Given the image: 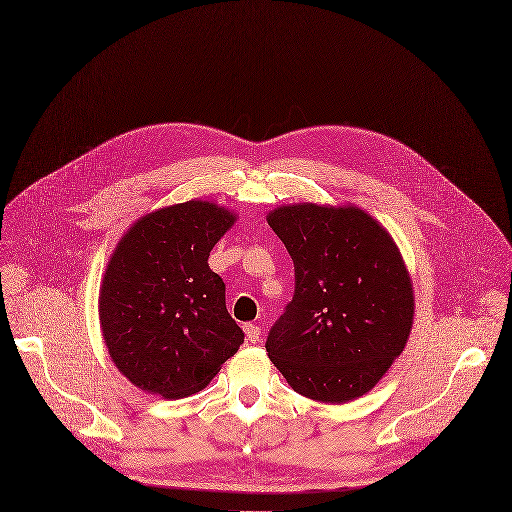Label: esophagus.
<instances>
[{"instance_id":"1","label":"esophagus","mask_w":512,"mask_h":512,"mask_svg":"<svg viewBox=\"0 0 512 512\" xmlns=\"http://www.w3.org/2000/svg\"><path fill=\"white\" fill-rule=\"evenodd\" d=\"M243 329H245L247 339H249L251 344H257V342H259V339H261V327H259L257 323H245Z\"/></svg>"}]
</instances>
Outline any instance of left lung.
<instances>
[{"mask_svg":"<svg viewBox=\"0 0 512 512\" xmlns=\"http://www.w3.org/2000/svg\"><path fill=\"white\" fill-rule=\"evenodd\" d=\"M293 259L295 291L265 350L301 396L344 404L404 352L414 293L392 237L358 207H279L267 217Z\"/></svg>","mask_w":512,"mask_h":512,"instance_id":"obj_1","label":"left lung"}]
</instances>
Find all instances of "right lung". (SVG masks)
I'll return each instance as SVG.
<instances>
[{
	"mask_svg": "<svg viewBox=\"0 0 512 512\" xmlns=\"http://www.w3.org/2000/svg\"><path fill=\"white\" fill-rule=\"evenodd\" d=\"M233 223L227 209L187 201L142 217L118 243L100 289V323L112 362L140 390L191 396L245 342L225 283L207 263Z\"/></svg>",
	"mask_w": 512,
	"mask_h": 512,
	"instance_id": "add662e5",
	"label": "right lung"
}]
</instances>
